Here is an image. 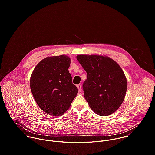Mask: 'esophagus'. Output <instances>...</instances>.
Wrapping results in <instances>:
<instances>
[{
    "instance_id": "obj_1",
    "label": "esophagus",
    "mask_w": 155,
    "mask_h": 155,
    "mask_svg": "<svg viewBox=\"0 0 155 155\" xmlns=\"http://www.w3.org/2000/svg\"><path fill=\"white\" fill-rule=\"evenodd\" d=\"M77 87H78V88L79 91L80 92L82 91V86H81V85H77Z\"/></svg>"
}]
</instances>
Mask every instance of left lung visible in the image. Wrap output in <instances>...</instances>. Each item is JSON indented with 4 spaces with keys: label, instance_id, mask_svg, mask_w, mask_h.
<instances>
[{
    "label": "left lung",
    "instance_id": "obj_1",
    "mask_svg": "<svg viewBox=\"0 0 155 155\" xmlns=\"http://www.w3.org/2000/svg\"><path fill=\"white\" fill-rule=\"evenodd\" d=\"M77 60L87 73L82 87L90 108L100 116H108L117 110L127 89V81L120 67L101 55H79Z\"/></svg>",
    "mask_w": 155,
    "mask_h": 155
}]
</instances>
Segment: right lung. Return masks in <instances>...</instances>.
I'll return each mask as SVG.
<instances>
[{"mask_svg":"<svg viewBox=\"0 0 155 155\" xmlns=\"http://www.w3.org/2000/svg\"><path fill=\"white\" fill-rule=\"evenodd\" d=\"M70 59L66 55L45 58L35 68L30 85L38 106L48 114L61 116L78 94L68 71Z\"/></svg>","mask_w":155,"mask_h":155,"instance_id":"1","label":"right lung"}]
</instances>
